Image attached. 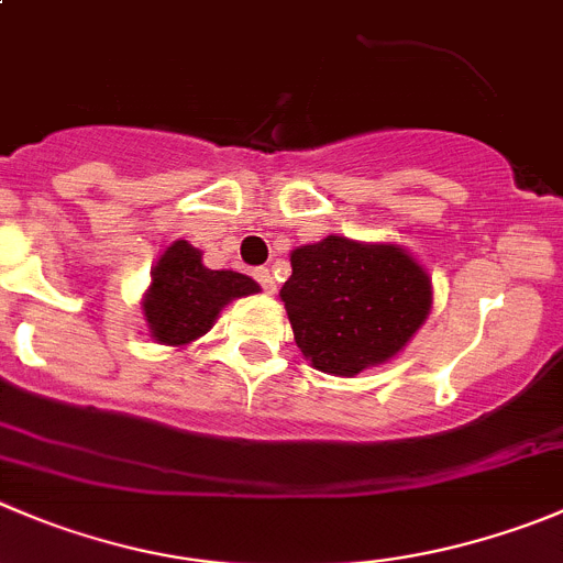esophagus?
Here are the masks:
<instances>
[{
  "mask_svg": "<svg viewBox=\"0 0 563 563\" xmlns=\"http://www.w3.org/2000/svg\"><path fill=\"white\" fill-rule=\"evenodd\" d=\"M254 278L260 282L262 292H267V296H273V292H276V282H273V273L267 271V267H256Z\"/></svg>",
  "mask_w": 563,
  "mask_h": 563,
  "instance_id": "34e87169",
  "label": "esophagus"
}]
</instances>
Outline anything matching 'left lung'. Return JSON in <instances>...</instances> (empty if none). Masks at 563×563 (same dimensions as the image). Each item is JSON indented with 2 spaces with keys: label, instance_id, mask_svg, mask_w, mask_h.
I'll return each mask as SVG.
<instances>
[{
  "label": "left lung",
  "instance_id": "1",
  "mask_svg": "<svg viewBox=\"0 0 563 563\" xmlns=\"http://www.w3.org/2000/svg\"><path fill=\"white\" fill-rule=\"evenodd\" d=\"M282 287L296 345L318 371L356 376L393 358L431 309V278L398 245H301Z\"/></svg>",
  "mask_w": 563,
  "mask_h": 563
}]
</instances>
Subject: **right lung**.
<instances>
[{"label":"right lung","instance_id":"right-lung-1","mask_svg":"<svg viewBox=\"0 0 563 563\" xmlns=\"http://www.w3.org/2000/svg\"><path fill=\"white\" fill-rule=\"evenodd\" d=\"M251 292H260L254 278L234 271H210L201 265V251L187 240H176L154 265L143 314L154 340L187 345L212 329L221 307Z\"/></svg>","mask_w":563,"mask_h":563}]
</instances>
